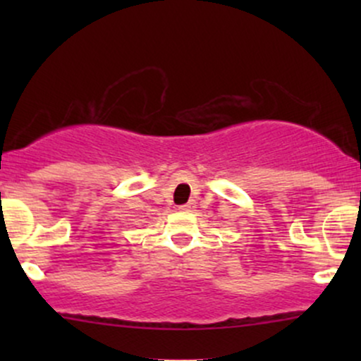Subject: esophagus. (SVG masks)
Wrapping results in <instances>:
<instances>
[{
  "mask_svg": "<svg viewBox=\"0 0 361 361\" xmlns=\"http://www.w3.org/2000/svg\"><path fill=\"white\" fill-rule=\"evenodd\" d=\"M178 209L181 210V212H192V210L195 209V204L193 202H190V204H185V205H180Z\"/></svg>",
  "mask_w": 361,
  "mask_h": 361,
  "instance_id": "34e87169",
  "label": "esophagus"
}]
</instances>
